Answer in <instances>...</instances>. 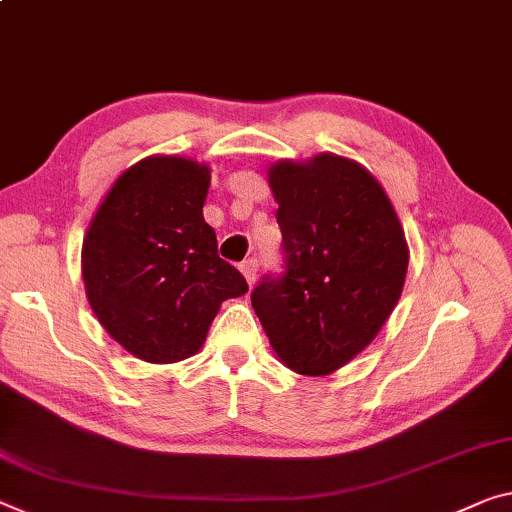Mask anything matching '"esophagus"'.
Wrapping results in <instances>:
<instances>
[{
  "mask_svg": "<svg viewBox=\"0 0 512 512\" xmlns=\"http://www.w3.org/2000/svg\"><path fill=\"white\" fill-rule=\"evenodd\" d=\"M240 272L245 274V279L249 283H254L256 281V272H258V261H256V258H247V261H242L240 263Z\"/></svg>",
  "mask_w": 512,
  "mask_h": 512,
  "instance_id": "1",
  "label": "esophagus"
}]
</instances>
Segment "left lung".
Returning a JSON list of instances; mask_svg holds the SVG:
<instances>
[{
    "mask_svg": "<svg viewBox=\"0 0 512 512\" xmlns=\"http://www.w3.org/2000/svg\"><path fill=\"white\" fill-rule=\"evenodd\" d=\"M283 270L251 306L279 359L327 375L373 341L403 293L405 233L380 183L338 155L270 169Z\"/></svg>",
    "mask_w": 512,
    "mask_h": 512,
    "instance_id": "1",
    "label": "left lung"
}]
</instances>
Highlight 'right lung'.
I'll return each instance as SVG.
<instances>
[{
    "label": "right lung",
    "instance_id": "right-lung-1",
    "mask_svg": "<svg viewBox=\"0 0 512 512\" xmlns=\"http://www.w3.org/2000/svg\"><path fill=\"white\" fill-rule=\"evenodd\" d=\"M208 185L203 164L148 157L116 180L86 231L91 309L114 341L151 364L192 357L219 304L249 290L203 219Z\"/></svg>",
    "mask_w": 512,
    "mask_h": 512
}]
</instances>
